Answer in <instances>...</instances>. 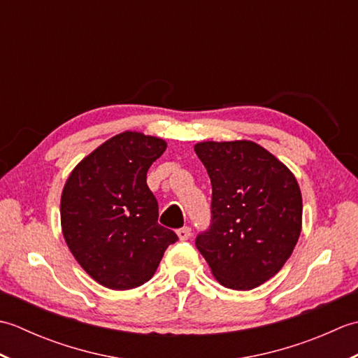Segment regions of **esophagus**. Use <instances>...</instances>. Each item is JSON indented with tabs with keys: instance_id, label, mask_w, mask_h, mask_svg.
Listing matches in <instances>:
<instances>
[{
	"instance_id": "obj_1",
	"label": "esophagus",
	"mask_w": 358,
	"mask_h": 358,
	"mask_svg": "<svg viewBox=\"0 0 358 358\" xmlns=\"http://www.w3.org/2000/svg\"><path fill=\"white\" fill-rule=\"evenodd\" d=\"M177 234H178L180 240L185 241V240H187V238L192 235V229H191V227H189V226H185V227H181V229H178Z\"/></svg>"
}]
</instances>
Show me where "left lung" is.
Wrapping results in <instances>:
<instances>
[{
	"instance_id": "left-lung-1",
	"label": "left lung",
	"mask_w": 358,
	"mask_h": 358,
	"mask_svg": "<svg viewBox=\"0 0 358 358\" xmlns=\"http://www.w3.org/2000/svg\"><path fill=\"white\" fill-rule=\"evenodd\" d=\"M194 149L212 185L210 224L196 235L195 246L220 283L249 291L275 275L296 245L299 183L252 141H206Z\"/></svg>"
}]
</instances>
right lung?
Returning <instances> with one entry per match:
<instances>
[{"mask_svg": "<svg viewBox=\"0 0 358 358\" xmlns=\"http://www.w3.org/2000/svg\"><path fill=\"white\" fill-rule=\"evenodd\" d=\"M166 143L138 132L108 140L72 171L62 195L64 240L90 277L124 291L154 275L177 234L158 224V201L146 183Z\"/></svg>", "mask_w": 358, "mask_h": 358, "instance_id": "right-lung-1", "label": "right lung"}]
</instances>
